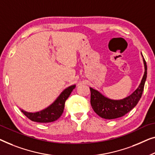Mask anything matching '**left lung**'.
<instances>
[{"label": "left lung", "instance_id": "obj_1", "mask_svg": "<svg viewBox=\"0 0 155 155\" xmlns=\"http://www.w3.org/2000/svg\"><path fill=\"white\" fill-rule=\"evenodd\" d=\"M143 63L145 73L140 85L132 94L125 98L122 100L110 99L104 96L97 90L90 88L91 106L98 116L106 119H117L124 116L136 106L142 96L147 78V64L144 58Z\"/></svg>", "mask_w": 155, "mask_h": 155}]
</instances>
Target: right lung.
<instances>
[{
	"mask_svg": "<svg viewBox=\"0 0 155 155\" xmlns=\"http://www.w3.org/2000/svg\"><path fill=\"white\" fill-rule=\"evenodd\" d=\"M75 87L76 85H72L64 89L58 98L53 102V103L44 110L36 112H28L21 109L20 110L28 119L33 121L39 122V123H49V122L55 121L58 120L62 114L65 101L68 98Z\"/></svg>",
	"mask_w": 155,
	"mask_h": 155,
	"instance_id": "obj_1",
	"label": "right lung"
}]
</instances>
